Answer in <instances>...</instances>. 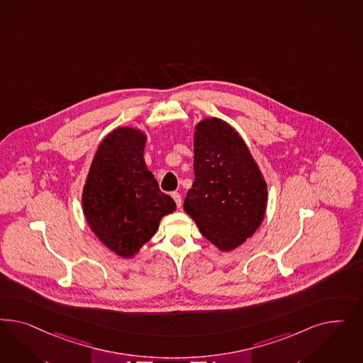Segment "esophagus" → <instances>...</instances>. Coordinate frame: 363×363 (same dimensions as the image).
<instances>
[{
    "mask_svg": "<svg viewBox=\"0 0 363 363\" xmlns=\"http://www.w3.org/2000/svg\"><path fill=\"white\" fill-rule=\"evenodd\" d=\"M172 197H173L174 202H176L177 208L179 209L182 206V197H181V194L174 191V193H172Z\"/></svg>",
    "mask_w": 363,
    "mask_h": 363,
    "instance_id": "34e87169",
    "label": "esophagus"
}]
</instances>
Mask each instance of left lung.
I'll use <instances>...</instances> for the list:
<instances>
[{"label":"left lung","instance_id":"1","mask_svg":"<svg viewBox=\"0 0 363 363\" xmlns=\"http://www.w3.org/2000/svg\"><path fill=\"white\" fill-rule=\"evenodd\" d=\"M194 176L184 210L218 249H235L264 220L267 186L246 143L226 122L206 118L196 126Z\"/></svg>","mask_w":363,"mask_h":363}]
</instances>
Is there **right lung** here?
Returning <instances> with one entry per match:
<instances>
[{"instance_id":"right-lung-1","label":"right lung","mask_w":363,"mask_h":363,"mask_svg":"<svg viewBox=\"0 0 363 363\" xmlns=\"http://www.w3.org/2000/svg\"><path fill=\"white\" fill-rule=\"evenodd\" d=\"M146 137L132 128L113 130L101 143L82 193L90 229L111 252L129 258L176 210L143 160Z\"/></svg>"}]
</instances>
